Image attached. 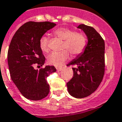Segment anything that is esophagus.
Wrapping results in <instances>:
<instances>
[{
  "label": "esophagus",
  "instance_id": "1",
  "mask_svg": "<svg viewBox=\"0 0 122 122\" xmlns=\"http://www.w3.org/2000/svg\"><path fill=\"white\" fill-rule=\"evenodd\" d=\"M62 67H57L56 68V71H62Z\"/></svg>",
  "mask_w": 122,
  "mask_h": 122
}]
</instances>
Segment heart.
Listing matches in <instances>:
<instances>
[{
  "instance_id": "obj_1",
  "label": "heart",
  "mask_w": 122,
  "mask_h": 122,
  "mask_svg": "<svg viewBox=\"0 0 122 122\" xmlns=\"http://www.w3.org/2000/svg\"><path fill=\"white\" fill-rule=\"evenodd\" d=\"M55 36L64 40L61 52L52 53L48 56V64L55 66H60L69 58V52L72 56H78L85 50L87 45V38L83 33L76 32L72 29L62 27L53 32ZM41 49L44 52L49 51V40L48 37L42 36L39 41Z\"/></svg>"
}]
</instances>
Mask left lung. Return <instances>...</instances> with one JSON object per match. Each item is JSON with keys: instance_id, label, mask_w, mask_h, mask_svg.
<instances>
[{"instance_id": "left-lung-1", "label": "left lung", "mask_w": 122, "mask_h": 122, "mask_svg": "<svg viewBox=\"0 0 122 122\" xmlns=\"http://www.w3.org/2000/svg\"><path fill=\"white\" fill-rule=\"evenodd\" d=\"M78 28L85 33L88 44L84 52L67 65L76 67L72 68L73 77L67 82V86L70 95L80 99L91 95L102 81L105 71V44L93 27L81 24Z\"/></svg>"}]
</instances>
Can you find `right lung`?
Returning <instances> with one entry per match:
<instances>
[{"instance_id":"obj_1","label":"right lung","mask_w":122,"mask_h":122,"mask_svg":"<svg viewBox=\"0 0 122 122\" xmlns=\"http://www.w3.org/2000/svg\"><path fill=\"white\" fill-rule=\"evenodd\" d=\"M56 25L50 21H29L21 25L9 44L7 62L11 80L25 98L32 101L44 99L50 92L46 78L56 71L54 66H47L39 70L45 62L39 46L41 37Z\"/></svg>"}]
</instances>
